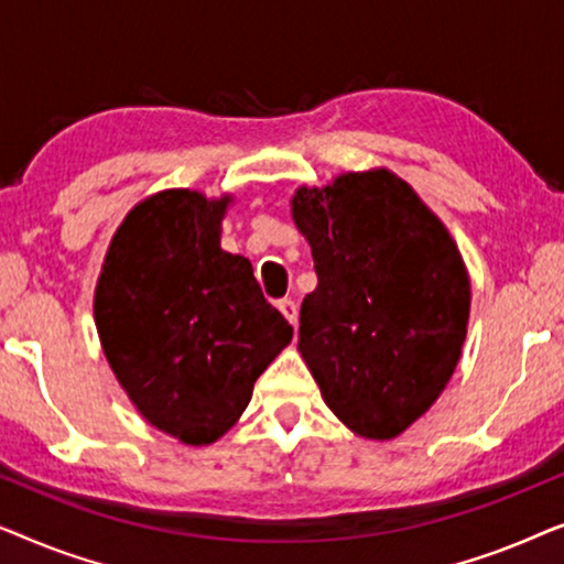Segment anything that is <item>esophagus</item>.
<instances>
[{"mask_svg":"<svg viewBox=\"0 0 564 564\" xmlns=\"http://www.w3.org/2000/svg\"><path fill=\"white\" fill-rule=\"evenodd\" d=\"M280 311H282L284 318H288L292 326H295V323H297V305H295V300H280Z\"/></svg>","mask_w":564,"mask_h":564,"instance_id":"obj_1","label":"esophagus"}]
</instances>
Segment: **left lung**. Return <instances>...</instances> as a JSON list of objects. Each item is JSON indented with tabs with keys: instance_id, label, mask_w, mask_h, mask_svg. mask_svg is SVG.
Here are the masks:
<instances>
[{
	"instance_id": "obj_1",
	"label": "left lung",
	"mask_w": 564,
	"mask_h": 564,
	"mask_svg": "<svg viewBox=\"0 0 564 564\" xmlns=\"http://www.w3.org/2000/svg\"><path fill=\"white\" fill-rule=\"evenodd\" d=\"M292 220L318 274L300 307L297 349L344 426L395 438L436 403L459 361L469 276L457 243L388 169L300 187Z\"/></svg>"
}]
</instances>
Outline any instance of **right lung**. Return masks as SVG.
<instances>
[{"mask_svg":"<svg viewBox=\"0 0 564 564\" xmlns=\"http://www.w3.org/2000/svg\"><path fill=\"white\" fill-rule=\"evenodd\" d=\"M230 197L164 189L126 215L95 290L115 377L151 426L213 444L241 419L292 326L261 295L251 261L220 249Z\"/></svg>","mask_w":564,"mask_h":564,"instance_id":"add662e5","label":"right lung"}]
</instances>
